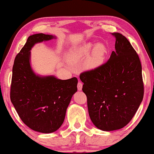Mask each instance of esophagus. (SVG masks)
Segmentation results:
<instances>
[{
	"label": "esophagus",
	"instance_id": "34e87169",
	"mask_svg": "<svg viewBox=\"0 0 154 154\" xmlns=\"http://www.w3.org/2000/svg\"><path fill=\"white\" fill-rule=\"evenodd\" d=\"M77 88L79 90H82V88H83V83H82L81 82H79V83H78Z\"/></svg>",
	"mask_w": 154,
	"mask_h": 154
}]
</instances>
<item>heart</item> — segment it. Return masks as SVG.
<instances>
[{
  "instance_id": "1",
  "label": "heart",
  "mask_w": 154,
  "mask_h": 154,
  "mask_svg": "<svg viewBox=\"0 0 154 154\" xmlns=\"http://www.w3.org/2000/svg\"><path fill=\"white\" fill-rule=\"evenodd\" d=\"M107 52L108 48L105 44L100 43L94 45L93 43L88 42L73 50L71 57L73 61L87 59V66L90 69H94L103 64Z\"/></svg>"
}]
</instances>
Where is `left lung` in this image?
I'll list each match as a JSON object with an SVG mask.
<instances>
[{
  "label": "left lung",
  "mask_w": 154,
  "mask_h": 154,
  "mask_svg": "<svg viewBox=\"0 0 154 154\" xmlns=\"http://www.w3.org/2000/svg\"><path fill=\"white\" fill-rule=\"evenodd\" d=\"M111 34L116 38V50L109 60L80 75L90 119L104 131L125 127L144 97L142 65L137 53L121 33Z\"/></svg>",
  "instance_id": "8db88e82"
}]
</instances>
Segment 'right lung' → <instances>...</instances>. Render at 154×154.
Segmentation results:
<instances>
[{
	"label": "right lung",
	"instance_id": "add662e5",
	"mask_svg": "<svg viewBox=\"0 0 154 154\" xmlns=\"http://www.w3.org/2000/svg\"><path fill=\"white\" fill-rule=\"evenodd\" d=\"M52 35H30L17 54L12 68L10 100L25 125L35 131L51 133L62 125L66 109L77 91L78 79L40 76L30 64V50L37 43L54 38Z\"/></svg>",
	"mask_w": 154,
	"mask_h": 154
}]
</instances>
